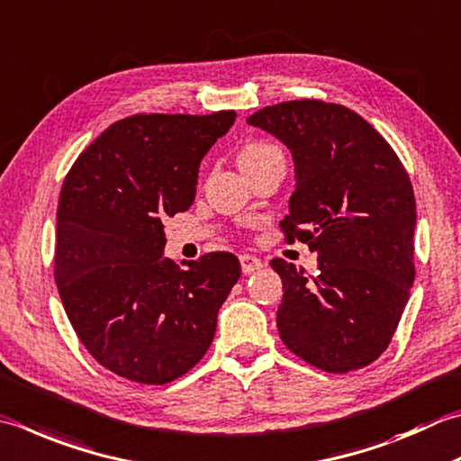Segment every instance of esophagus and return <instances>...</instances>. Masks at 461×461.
I'll use <instances>...</instances> for the list:
<instances>
[{
  "label": "esophagus",
  "instance_id": "esophagus-1",
  "mask_svg": "<svg viewBox=\"0 0 461 461\" xmlns=\"http://www.w3.org/2000/svg\"><path fill=\"white\" fill-rule=\"evenodd\" d=\"M240 261H241V272L243 274H251V272H256V269L264 267V261H261L256 256H249V254H241Z\"/></svg>",
  "mask_w": 461,
  "mask_h": 461
}]
</instances>
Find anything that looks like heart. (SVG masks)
I'll return each mask as SVG.
<instances>
[{
  "label": "heart",
  "instance_id": "b5f03b06",
  "mask_svg": "<svg viewBox=\"0 0 461 461\" xmlns=\"http://www.w3.org/2000/svg\"><path fill=\"white\" fill-rule=\"evenodd\" d=\"M279 153H282V149L274 146V143L264 141V140H251L240 149L238 164L243 171H248V169H254L261 164H266L267 159H272L274 156H279Z\"/></svg>",
  "mask_w": 461,
  "mask_h": 461
}]
</instances>
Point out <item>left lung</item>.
<instances>
[{
  "instance_id": "obj_1",
  "label": "left lung",
  "mask_w": 461,
  "mask_h": 461,
  "mask_svg": "<svg viewBox=\"0 0 461 461\" xmlns=\"http://www.w3.org/2000/svg\"><path fill=\"white\" fill-rule=\"evenodd\" d=\"M290 148L295 189L279 228L318 251V276L272 259L284 300L277 331L313 367L348 374L390 346L416 277V197L400 158L362 115L320 99L248 117Z\"/></svg>"
}]
</instances>
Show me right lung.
Wrapping results in <instances>:
<instances>
[{"instance_id":"right-lung-1","label":"right lung","mask_w":461,"mask_h":461,"mask_svg":"<svg viewBox=\"0 0 461 461\" xmlns=\"http://www.w3.org/2000/svg\"><path fill=\"white\" fill-rule=\"evenodd\" d=\"M135 113L79 153L58 203L53 276L77 338L125 380L164 385L212 346L240 261L212 251L187 269L164 258V220L189 210L200 161L236 122Z\"/></svg>"}]
</instances>
